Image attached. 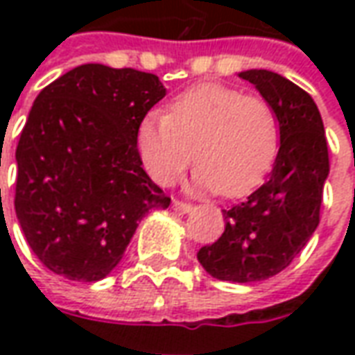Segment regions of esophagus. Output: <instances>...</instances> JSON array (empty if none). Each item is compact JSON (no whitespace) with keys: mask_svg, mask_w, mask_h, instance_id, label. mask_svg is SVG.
I'll return each instance as SVG.
<instances>
[{"mask_svg":"<svg viewBox=\"0 0 355 355\" xmlns=\"http://www.w3.org/2000/svg\"><path fill=\"white\" fill-rule=\"evenodd\" d=\"M173 209H175V211H180V213H190V211L193 209V205H190V203H184V201L175 200L173 201Z\"/></svg>","mask_w":355,"mask_h":355,"instance_id":"1","label":"esophagus"}]
</instances>
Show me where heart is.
I'll use <instances>...</instances> for the list:
<instances>
[{
    "label": "heart",
    "mask_w": 355,
    "mask_h": 355,
    "mask_svg": "<svg viewBox=\"0 0 355 355\" xmlns=\"http://www.w3.org/2000/svg\"><path fill=\"white\" fill-rule=\"evenodd\" d=\"M148 173L175 182L193 157L192 186L238 198L261 182L277 152V117L266 98L223 83H200L177 94L167 116L148 112L137 127Z\"/></svg>",
    "instance_id": "1"
}]
</instances>
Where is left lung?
Masks as SVG:
<instances>
[{
  "label": "left lung",
  "mask_w": 355,
  "mask_h": 355,
  "mask_svg": "<svg viewBox=\"0 0 355 355\" xmlns=\"http://www.w3.org/2000/svg\"><path fill=\"white\" fill-rule=\"evenodd\" d=\"M274 108L279 150L266 182L224 209V234L198 261L220 282L254 283L289 266L320 224L329 152L321 114L310 94L270 70L239 72Z\"/></svg>",
  "instance_id": "obj_1"
}]
</instances>
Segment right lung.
Instances as JSON below:
<instances>
[{
	"mask_svg": "<svg viewBox=\"0 0 355 355\" xmlns=\"http://www.w3.org/2000/svg\"><path fill=\"white\" fill-rule=\"evenodd\" d=\"M167 93L157 76L81 64L37 94L17 146L15 211L53 274L98 282L167 198L142 169L137 127Z\"/></svg>",
	"mask_w": 355,
	"mask_h": 355,
	"instance_id": "1",
	"label": "right lung"
}]
</instances>
